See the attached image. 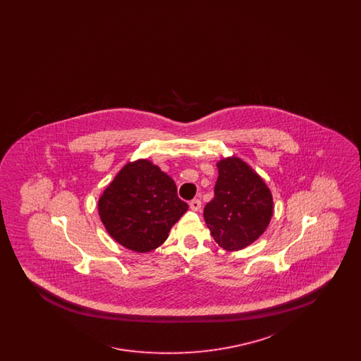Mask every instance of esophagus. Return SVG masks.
<instances>
[{
	"label": "esophagus",
	"mask_w": 361,
	"mask_h": 361,
	"mask_svg": "<svg viewBox=\"0 0 361 361\" xmlns=\"http://www.w3.org/2000/svg\"><path fill=\"white\" fill-rule=\"evenodd\" d=\"M189 207L192 211H199L202 208V202L199 199H193L189 202Z\"/></svg>",
	"instance_id": "34e87169"
}]
</instances>
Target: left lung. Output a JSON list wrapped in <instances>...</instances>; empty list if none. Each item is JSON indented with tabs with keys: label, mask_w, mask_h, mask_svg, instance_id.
I'll return each instance as SVG.
<instances>
[{
	"label": "left lung",
	"mask_w": 361,
	"mask_h": 361,
	"mask_svg": "<svg viewBox=\"0 0 361 361\" xmlns=\"http://www.w3.org/2000/svg\"><path fill=\"white\" fill-rule=\"evenodd\" d=\"M214 199L204 207L212 238L224 250H240L257 240L274 214L271 190L242 159L233 157L216 165Z\"/></svg>",
	"instance_id": "1"
}]
</instances>
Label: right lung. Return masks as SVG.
<instances>
[{"label": "right lung", "mask_w": 361, "mask_h": 361, "mask_svg": "<svg viewBox=\"0 0 361 361\" xmlns=\"http://www.w3.org/2000/svg\"><path fill=\"white\" fill-rule=\"evenodd\" d=\"M187 209L172 178L147 159L127 164L99 200L109 235L137 253L158 247Z\"/></svg>", "instance_id": "obj_1"}]
</instances>
